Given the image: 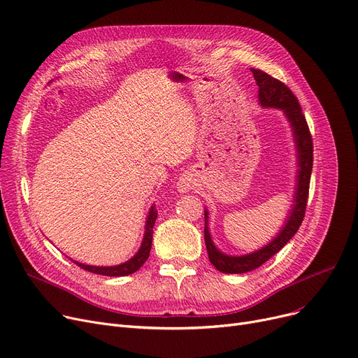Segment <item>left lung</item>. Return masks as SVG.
Instances as JSON below:
<instances>
[{"instance_id":"1","label":"left lung","mask_w":358,"mask_h":358,"mask_svg":"<svg viewBox=\"0 0 358 358\" xmlns=\"http://www.w3.org/2000/svg\"><path fill=\"white\" fill-rule=\"evenodd\" d=\"M255 80L259 86V101L263 106H275L281 108L288 117L291 127L294 130L295 145L299 150V184L297 193H295V205L291 210L289 220L287 221L279 236L275 237L268 245L260 250L245 255V256H227L221 253L213 245L209 228H208V212H205V243L208 248L209 260L212 265L224 273H244L248 271L257 269L263 263L269 260L273 255H276L281 248L294 237L295 232L299 231L304 215L308 199V187H310V176H312L313 168V141L310 134L306 117L301 111L297 96L294 95L292 90L282 83L281 80L275 79L271 74L259 69H250Z\"/></svg>"}]
</instances>
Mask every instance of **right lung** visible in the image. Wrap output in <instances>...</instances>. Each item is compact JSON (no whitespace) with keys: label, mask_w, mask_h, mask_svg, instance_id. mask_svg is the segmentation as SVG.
Instances as JSON below:
<instances>
[{"label":"right lung","mask_w":358,"mask_h":358,"mask_svg":"<svg viewBox=\"0 0 358 358\" xmlns=\"http://www.w3.org/2000/svg\"><path fill=\"white\" fill-rule=\"evenodd\" d=\"M157 209L155 206L150 208L149 216H148V221H146V231H145V237L142 241V247L141 250L137 252V255L134 257H131L130 260H127L126 263H122V265L118 266H89V265H82L79 262H74L77 266H80L82 269L92 272V273H98V275H105V276H126L130 273H134L136 271L141 269V266L143 263L148 260L149 253H150V248H152V234H153V225L155 221H157Z\"/></svg>","instance_id":"1"}]
</instances>
